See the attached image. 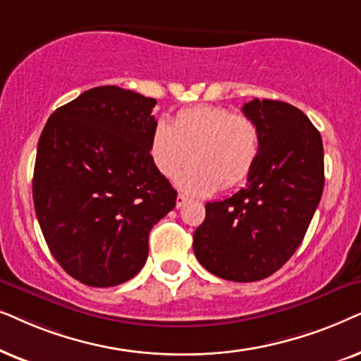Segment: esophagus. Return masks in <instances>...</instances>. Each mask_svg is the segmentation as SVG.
Masks as SVG:
<instances>
[{"instance_id": "obj_1", "label": "esophagus", "mask_w": 361, "mask_h": 361, "mask_svg": "<svg viewBox=\"0 0 361 361\" xmlns=\"http://www.w3.org/2000/svg\"><path fill=\"white\" fill-rule=\"evenodd\" d=\"M186 201H188V196L178 195L176 196V208H183V206L186 204Z\"/></svg>"}]
</instances>
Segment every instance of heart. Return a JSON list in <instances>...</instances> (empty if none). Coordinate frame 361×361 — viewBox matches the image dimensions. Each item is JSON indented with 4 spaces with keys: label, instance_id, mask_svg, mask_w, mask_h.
I'll use <instances>...</instances> for the list:
<instances>
[{
    "label": "heart",
    "instance_id": "heart-1",
    "mask_svg": "<svg viewBox=\"0 0 361 361\" xmlns=\"http://www.w3.org/2000/svg\"><path fill=\"white\" fill-rule=\"evenodd\" d=\"M261 153V130L251 117L219 105L183 109L157 122L150 138V158L163 176L171 178L193 158L195 165L176 183L190 195L204 196L233 188L246 180Z\"/></svg>",
    "mask_w": 361,
    "mask_h": 361
}]
</instances>
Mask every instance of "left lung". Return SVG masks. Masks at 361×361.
<instances>
[{
    "instance_id": "8db88e82",
    "label": "left lung",
    "mask_w": 361,
    "mask_h": 361,
    "mask_svg": "<svg viewBox=\"0 0 361 361\" xmlns=\"http://www.w3.org/2000/svg\"><path fill=\"white\" fill-rule=\"evenodd\" d=\"M243 112L259 125L261 153L246 188L206 203L193 251L214 276L254 282L279 271L300 246L324 191V145L294 105L254 99Z\"/></svg>"
}]
</instances>
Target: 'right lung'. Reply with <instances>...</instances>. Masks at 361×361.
Instances as JSON below:
<instances>
[{
    "label": "right lung",
    "instance_id": "1",
    "mask_svg": "<svg viewBox=\"0 0 361 361\" xmlns=\"http://www.w3.org/2000/svg\"><path fill=\"white\" fill-rule=\"evenodd\" d=\"M157 100L117 85L85 90L47 120L37 143L32 200L59 266L90 287L135 277L148 234L176 204L150 158Z\"/></svg>",
    "mask_w": 361,
    "mask_h": 361
}]
</instances>
